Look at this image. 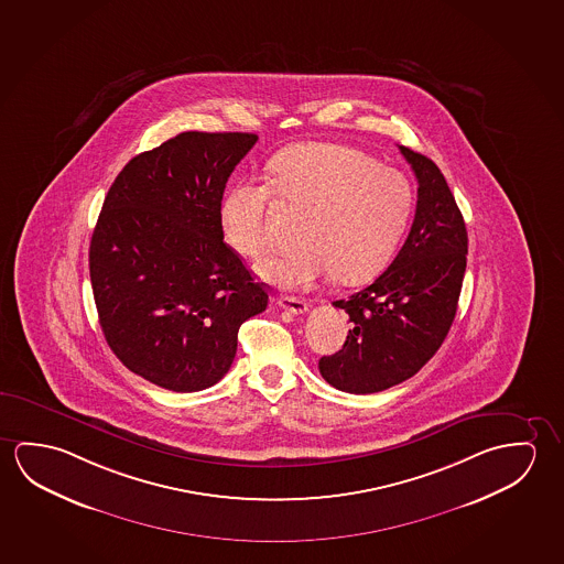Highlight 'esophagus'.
Instances as JSON below:
<instances>
[{
	"mask_svg": "<svg viewBox=\"0 0 564 564\" xmlns=\"http://www.w3.org/2000/svg\"><path fill=\"white\" fill-rule=\"evenodd\" d=\"M278 305L284 307L290 313H295V315H302V313L307 312V304H305L304 300L295 297V295H278Z\"/></svg>",
	"mask_w": 564,
	"mask_h": 564,
	"instance_id": "esophagus-1",
	"label": "esophagus"
}]
</instances>
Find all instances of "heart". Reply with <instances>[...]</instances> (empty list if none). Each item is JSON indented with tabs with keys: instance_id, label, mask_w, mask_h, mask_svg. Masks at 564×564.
I'll list each match as a JSON object with an SVG mask.
<instances>
[{
	"instance_id": "1",
	"label": "heart",
	"mask_w": 564,
	"mask_h": 564,
	"mask_svg": "<svg viewBox=\"0 0 564 564\" xmlns=\"http://www.w3.org/2000/svg\"><path fill=\"white\" fill-rule=\"evenodd\" d=\"M305 209L294 251L276 252L257 270L282 288H307L329 276L360 284L392 259L413 209L405 174L347 144L305 143L269 164V186L241 180L221 202L225 241L242 257L269 249L270 197Z\"/></svg>"
}]
</instances>
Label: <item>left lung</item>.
Returning a JSON list of instances; mask_svg holds the SVG:
<instances>
[{
    "instance_id": "left-lung-1",
    "label": "left lung",
    "mask_w": 564,
    "mask_h": 564,
    "mask_svg": "<svg viewBox=\"0 0 564 564\" xmlns=\"http://www.w3.org/2000/svg\"><path fill=\"white\" fill-rule=\"evenodd\" d=\"M417 178L412 231L384 274L337 300L352 323L339 352L319 358L340 392L375 393L412 378L447 337L468 252L465 219L437 164L400 147Z\"/></svg>"
}]
</instances>
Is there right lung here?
I'll return each mask as SVG.
<instances>
[{
	"instance_id": "1",
	"label": "right lung",
	"mask_w": 564,
	"mask_h": 564,
	"mask_svg": "<svg viewBox=\"0 0 564 564\" xmlns=\"http://www.w3.org/2000/svg\"><path fill=\"white\" fill-rule=\"evenodd\" d=\"M254 133L186 131L117 174L90 242V280L109 349L172 392H199L231 368L239 327L269 305L224 241L225 184Z\"/></svg>"
}]
</instances>
